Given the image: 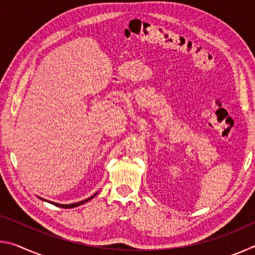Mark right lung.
I'll return each mask as SVG.
<instances>
[{
	"mask_svg": "<svg viewBox=\"0 0 255 255\" xmlns=\"http://www.w3.org/2000/svg\"><path fill=\"white\" fill-rule=\"evenodd\" d=\"M98 195V192L97 193H94V195L92 196V197H90V198H88V199H85V200H83V201H80V202H75V204H70V205H60V204H57V202H51V201H48V202H50V204H53V205H55V206H57V207H62V208H74V207H77V206H81V205H83V204H85V202H88L89 200H91V199H93L94 197H96ZM41 199V198H40ZM44 200V199H42ZM47 201V200H46Z\"/></svg>",
	"mask_w": 255,
	"mask_h": 255,
	"instance_id": "1",
	"label": "right lung"
}]
</instances>
